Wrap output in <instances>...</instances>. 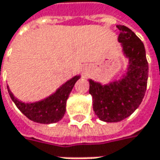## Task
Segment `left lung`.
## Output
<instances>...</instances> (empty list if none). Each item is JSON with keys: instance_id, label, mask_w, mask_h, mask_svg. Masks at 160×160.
<instances>
[{"instance_id": "8db88e82", "label": "left lung", "mask_w": 160, "mask_h": 160, "mask_svg": "<svg viewBox=\"0 0 160 160\" xmlns=\"http://www.w3.org/2000/svg\"><path fill=\"white\" fill-rule=\"evenodd\" d=\"M117 28L120 31L118 42L130 61L127 76L108 85L89 80L93 111L106 122H118L131 116L142 103L147 86L148 63L144 43L129 28L122 25Z\"/></svg>"}]
</instances>
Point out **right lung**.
I'll use <instances>...</instances> for the list:
<instances>
[{
	"instance_id": "obj_1",
	"label": "right lung",
	"mask_w": 160,
	"mask_h": 160,
	"mask_svg": "<svg viewBox=\"0 0 160 160\" xmlns=\"http://www.w3.org/2000/svg\"><path fill=\"white\" fill-rule=\"evenodd\" d=\"M79 79L80 76L74 77L73 79L66 82L56 91L55 93H53L50 97L43 101L33 104H25L18 101L10 92L8 87L7 89L11 99L16 104L17 108L28 118L38 123L50 124L59 121L64 117L66 112L67 100L76 81Z\"/></svg>"
}]
</instances>
